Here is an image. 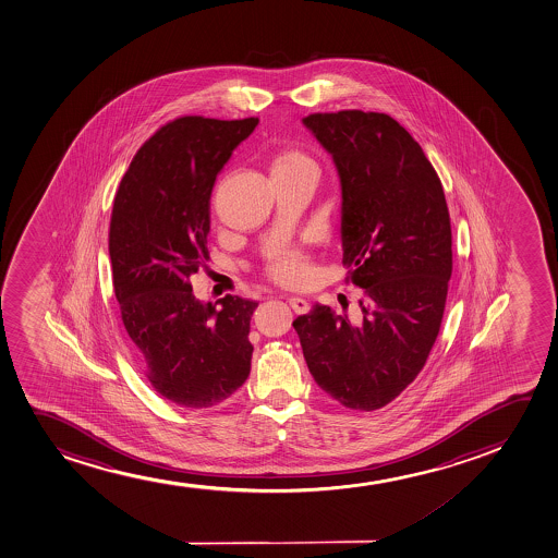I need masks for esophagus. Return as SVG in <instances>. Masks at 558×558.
Wrapping results in <instances>:
<instances>
[{
  "instance_id": "34e87169",
  "label": "esophagus",
  "mask_w": 558,
  "mask_h": 558,
  "mask_svg": "<svg viewBox=\"0 0 558 558\" xmlns=\"http://www.w3.org/2000/svg\"><path fill=\"white\" fill-rule=\"evenodd\" d=\"M288 302L289 306L295 310V314H308L310 304L304 299H301V296H289Z\"/></svg>"
}]
</instances>
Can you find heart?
Wrapping results in <instances>:
<instances>
[{
    "label": "heart",
    "mask_w": 558,
    "mask_h": 558,
    "mask_svg": "<svg viewBox=\"0 0 558 558\" xmlns=\"http://www.w3.org/2000/svg\"><path fill=\"white\" fill-rule=\"evenodd\" d=\"M306 170H315L314 160L296 147H283L272 160V175ZM267 275L276 282L296 286L308 275V256L296 246H283L267 263Z\"/></svg>",
    "instance_id": "obj_1"
}]
</instances>
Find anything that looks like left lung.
Instances as JSON below:
<instances>
[{
  "label": "left lung",
  "mask_w": 558,
  "mask_h": 558,
  "mask_svg": "<svg viewBox=\"0 0 558 558\" xmlns=\"http://www.w3.org/2000/svg\"><path fill=\"white\" fill-rule=\"evenodd\" d=\"M304 125L340 173L341 263L364 299L353 322L315 304L293 327L315 383L348 409L375 411L416 379L439 336L450 213L418 142L387 113H310Z\"/></svg>",
  "instance_id": "1"
}]
</instances>
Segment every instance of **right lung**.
Wrapping results in <instances>:
<instances>
[{"label":"right lung","mask_w":558,"mask_h":558,"mask_svg":"<svg viewBox=\"0 0 558 558\" xmlns=\"http://www.w3.org/2000/svg\"><path fill=\"white\" fill-rule=\"evenodd\" d=\"M257 118L183 116L132 158L113 199L108 248L121 319L145 377L183 409L220 405L250 374L256 301L202 304L191 276L209 262L210 192Z\"/></svg>","instance_id":"add662e5"}]
</instances>
